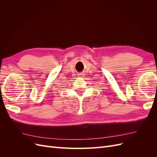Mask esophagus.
<instances>
[{
	"label": "esophagus",
	"instance_id": "esophagus-1",
	"mask_svg": "<svg viewBox=\"0 0 157 157\" xmlns=\"http://www.w3.org/2000/svg\"><path fill=\"white\" fill-rule=\"evenodd\" d=\"M78 77H84V73H80L79 74H78Z\"/></svg>",
	"mask_w": 157,
	"mask_h": 157
}]
</instances>
